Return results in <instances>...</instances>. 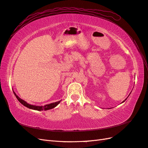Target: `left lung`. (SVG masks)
I'll return each mask as SVG.
<instances>
[{
	"mask_svg": "<svg viewBox=\"0 0 148 148\" xmlns=\"http://www.w3.org/2000/svg\"><path fill=\"white\" fill-rule=\"evenodd\" d=\"M130 93H131V92H130ZM130 94H129V95H130ZM129 96H128V97H129ZM128 97H127V98H128ZM127 98H126V99H125V100H126V99H127ZM125 100H124V101H122V103H123V102H124V101H125Z\"/></svg>",
	"mask_w": 148,
	"mask_h": 148,
	"instance_id": "obj_1",
	"label": "left lung"
}]
</instances>
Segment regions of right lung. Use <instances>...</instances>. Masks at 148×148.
I'll return each mask as SVG.
<instances>
[{"label":"right lung","mask_w":148,"mask_h":148,"mask_svg":"<svg viewBox=\"0 0 148 148\" xmlns=\"http://www.w3.org/2000/svg\"><path fill=\"white\" fill-rule=\"evenodd\" d=\"M14 94L15 97H16V98L18 99V100L21 103L22 105H23L24 106H26L27 108H30V109H32V110H38V111H42V110H50V109H52L53 108L56 107L57 106L58 104L60 103L61 100L57 101V102H55V103H51L50 104H47L45 105L44 106H37V105H31L27 103L26 101H25V100H23L21 98H20L18 95L16 94V92L14 91Z\"/></svg>","instance_id":"1"}]
</instances>
